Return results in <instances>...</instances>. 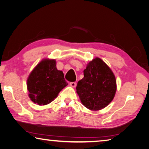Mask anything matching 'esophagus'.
Returning a JSON list of instances; mask_svg holds the SVG:
<instances>
[{
    "mask_svg": "<svg viewBox=\"0 0 149 149\" xmlns=\"http://www.w3.org/2000/svg\"><path fill=\"white\" fill-rule=\"evenodd\" d=\"M76 84H77L76 82H70V85L72 86V87H75V86H76Z\"/></svg>",
    "mask_w": 149,
    "mask_h": 149,
    "instance_id": "esophagus-1",
    "label": "esophagus"
}]
</instances>
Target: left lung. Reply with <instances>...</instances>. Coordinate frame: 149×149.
<instances>
[{
	"mask_svg": "<svg viewBox=\"0 0 149 149\" xmlns=\"http://www.w3.org/2000/svg\"><path fill=\"white\" fill-rule=\"evenodd\" d=\"M84 77L79 81L77 93L83 105L91 110L106 107L114 97L116 81L114 75L100 58L88 64L83 71Z\"/></svg>",
	"mask_w": 149,
	"mask_h": 149,
	"instance_id": "left-lung-1",
	"label": "left lung"
}]
</instances>
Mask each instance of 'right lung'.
Segmentation results:
<instances>
[{
  "label": "right lung",
  "instance_id": "obj_1",
  "mask_svg": "<svg viewBox=\"0 0 149 149\" xmlns=\"http://www.w3.org/2000/svg\"><path fill=\"white\" fill-rule=\"evenodd\" d=\"M68 85L62 71L56 68L54 59H45L38 64L27 80L29 97L39 105L49 104Z\"/></svg>",
  "mask_w": 149,
  "mask_h": 149
}]
</instances>
